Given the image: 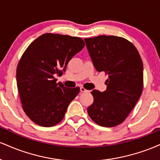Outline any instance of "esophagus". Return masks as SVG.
<instances>
[{"instance_id":"obj_1","label":"esophagus","mask_w":160,"mask_h":160,"mask_svg":"<svg viewBox=\"0 0 160 160\" xmlns=\"http://www.w3.org/2000/svg\"><path fill=\"white\" fill-rule=\"evenodd\" d=\"M80 92H89V90H87V89H86L85 88L83 87H80Z\"/></svg>"}]
</instances>
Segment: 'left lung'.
<instances>
[{
	"label": "left lung",
	"instance_id": "8db88e82",
	"mask_svg": "<svg viewBox=\"0 0 160 160\" xmlns=\"http://www.w3.org/2000/svg\"><path fill=\"white\" fill-rule=\"evenodd\" d=\"M84 40L96 71L108 75L105 91L91 92L94 101L88 114L99 126L113 127L126 120L142 93V60L123 38L100 35Z\"/></svg>",
	"mask_w": 160,
	"mask_h": 160
}]
</instances>
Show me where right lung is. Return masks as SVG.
<instances>
[{
	"instance_id": "1",
	"label": "right lung",
	"mask_w": 160,
	"mask_h": 160,
	"mask_svg": "<svg viewBox=\"0 0 160 160\" xmlns=\"http://www.w3.org/2000/svg\"><path fill=\"white\" fill-rule=\"evenodd\" d=\"M85 46L80 38L47 33L31 43L20 58L16 81L20 100L26 115L44 127L58 124L80 88L57 83L72 57Z\"/></svg>"
}]
</instances>
